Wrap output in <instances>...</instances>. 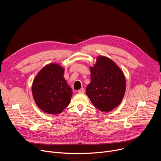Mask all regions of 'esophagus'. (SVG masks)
I'll list each match as a JSON object with an SVG mask.
<instances>
[{"label":"esophagus","instance_id":"34e87169","mask_svg":"<svg viewBox=\"0 0 161 161\" xmlns=\"http://www.w3.org/2000/svg\"><path fill=\"white\" fill-rule=\"evenodd\" d=\"M78 92L80 93V94H83V93H85V89L83 88H82L80 89L79 90H78Z\"/></svg>","mask_w":161,"mask_h":161}]
</instances>
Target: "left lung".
I'll return each mask as SVG.
<instances>
[{
  "label": "left lung",
  "mask_w": 161,
  "mask_h": 161,
  "mask_svg": "<svg viewBox=\"0 0 161 161\" xmlns=\"http://www.w3.org/2000/svg\"><path fill=\"white\" fill-rule=\"evenodd\" d=\"M90 67L91 81L86 94L94 106L101 111L109 112L122 102L126 81L120 68L108 57L99 56Z\"/></svg>",
  "instance_id": "8db88e82"
}]
</instances>
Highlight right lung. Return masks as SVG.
I'll return each mask as SVG.
<instances>
[{
  "instance_id": "add662e5",
  "label": "right lung",
  "mask_w": 161,
  "mask_h": 161,
  "mask_svg": "<svg viewBox=\"0 0 161 161\" xmlns=\"http://www.w3.org/2000/svg\"><path fill=\"white\" fill-rule=\"evenodd\" d=\"M64 69L58 64L45 65L35 77L32 92L37 107L50 114H58L70 103L73 90L64 77Z\"/></svg>"
}]
</instances>
